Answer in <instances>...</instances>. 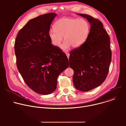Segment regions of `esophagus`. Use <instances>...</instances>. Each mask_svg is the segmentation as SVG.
<instances>
[{
	"label": "esophagus",
	"instance_id": "esophagus-1",
	"mask_svg": "<svg viewBox=\"0 0 126 126\" xmlns=\"http://www.w3.org/2000/svg\"><path fill=\"white\" fill-rule=\"evenodd\" d=\"M65 53H66V55H67V56L68 58L69 59V55H70V54H69V53H68V52H66Z\"/></svg>",
	"mask_w": 126,
	"mask_h": 126
}]
</instances>
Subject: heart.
<instances>
[{
  "mask_svg": "<svg viewBox=\"0 0 126 126\" xmlns=\"http://www.w3.org/2000/svg\"><path fill=\"white\" fill-rule=\"evenodd\" d=\"M54 29H50L49 37L53 44L59 46L63 40L65 42L61 48L68 50L71 46L77 48L83 45L88 38L90 32V25L85 19L63 17L59 19L54 25Z\"/></svg>",
  "mask_w": 126,
  "mask_h": 126,
  "instance_id": "obj_1",
  "label": "heart"
}]
</instances>
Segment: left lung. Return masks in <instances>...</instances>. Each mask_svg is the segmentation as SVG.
<instances>
[{
	"label": "left lung",
	"mask_w": 126,
	"mask_h": 126,
	"mask_svg": "<svg viewBox=\"0 0 126 126\" xmlns=\"http://www.w3.org/2000/svg\"><path fill=\"white\" fill-rule=\"evenodd\" d=\"M91 24L86 42L70 53L69 66L74 71L76 89L86 92L98 87L105 80L112 59L110 39L98 19L88 14H78Z\"/></svg>",
	"instance_id": "left-lung-1"
}]
</instances>
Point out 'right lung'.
Listing matches in <instances>:
<instances>
[{
    "label": "right lung",
    "mask_w": 126,
    "mask_h": 126,
    "mask_svg": "<svg viewBox=\"0 0 126 126\" xmlns=\"http://www.w3.org/2000/svg\"><path fill=\"white\" fill-rule=\"evenodd\" d=\"M56 15L50 13L31 19L19 31L15 41L18 70L26 84L41 95L55 90L58 76L69 66L66 55L52 44L49 36Z\"/></svg>",
    "instance_id": "1"
}]
</instances>
